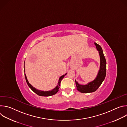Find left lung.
Listing matches in <instances>:
<instances>
[{
	"mask_svg": "<svg viewBox=\"0 0 127 127\" xmlns=\"http://www.w3.org/2000/svg\"><path fill=\"white\" fill-rule=\"evenodd\" d=\"M95 45L99 54L100 59V69L96 78L93 81L89 82L86 85H82L79 84L76 80H75L77 89L82 93H90L96 91L101 84L106 76V62L105 57L103 55L102 49L98 44L96 43H95Z\"/></svg>",
	"mask_w": 127,
	"mask_h": 127,
	"instance_id": "left-lung-1",
	"label": "left lung"
}]
</instances>
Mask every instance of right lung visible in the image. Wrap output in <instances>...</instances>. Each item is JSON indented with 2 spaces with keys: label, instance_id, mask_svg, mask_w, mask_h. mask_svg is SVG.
Instances as JSON below:
<instances>
[{
  "label": "right lung",
  "instance_id": "1",
  "mask_svg": "<svg viewBox=\"0 0 127 127\" xmlns=\"http://www.w3.org/2000/svg\"><path fill=\"white\" fill-rule=\"evenodd\" d=\"M25 67V66H24ZM66 74H65V75H62V76H61L59 78V82H58V85L55 88H54L53 89H52V90H50V91H47V92H44V91H41V90H38L37 89H35V88H34L33 86H32L29 82L28 79H27V76H26V74L25 73V78H26V82L28 85V86L30 87V88L32 90V91L35 93L36 94L38 95H40V96H51V95H55L58 91H59V86H60V83H61V80L63 79V78H64V77L65 76V75H66Z\"/></svg>",
  "mask_w": 127,
  "mask_h": 127
}]
</instances>
